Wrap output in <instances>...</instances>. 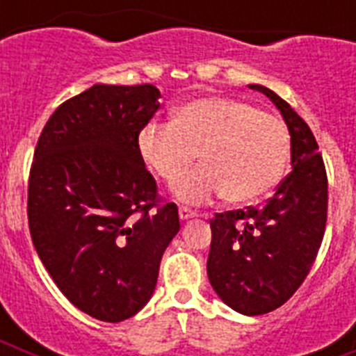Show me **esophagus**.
Returning a JSON list of instances; mask_svg holds the SVG:
<instances>
[{
	"mask_svg": "<svg viewBox=\"0 0 356 356\" xmlns=\"http://www.w3.org/2000/svg\"><path fill=\"white\" fill-rule=\"evenodd\" d=\"M178 216H180L181 221H187V219H193V217H196L197 213L194 212V210L187 209V207H180V210H178Z\"/></svg>",
	"mask_w": 356,
	"mask_h": 356,
	"instance_id": "34e87169",
	"label": "esophagus"
}]
</instances>
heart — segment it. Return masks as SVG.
Returning <instances> with one entry per match:
<instances>
[{"instance_id": "obj_1", "label": "heart", "mask_w": 356, "mask_h": 356, "mask_svg": "<svg viewBox=\"0 0 356 356\" xmlns=\"http://www.w3.org/2000/svg\"><path fill=\"white\" fill-rule=\"evenodd\" d=\"M289 147L284 121L221 96L191 99L172 112L171 122L149 121L137 134L140 160L165 181L175 180L197 151L203 163L172 184V194L191 205L219 194L232 203L260 200L284 175Z\"/></svg>"}]
</instances>
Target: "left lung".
Wrapping results in <instances>:
<instances>
[{"label":"left lung","mask_w":356,"mask_h":356,"mask_svg":"<svg viewBox=\"0 0 356 356\" xmlns=\"http://www.w3.org/2000/svg\"><path fill=\"white\" fill-rule=\"evenodd\" d=\"M291 134V165L262 209L229 210L210 221L207 260L216 294L244 316L276 310L298 291L317 257L326 228L328 180L312 130L287 102L264 85Z\"/></svg>","instance_id":"obj_1"}]
</instances>
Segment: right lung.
<instances>
[{"mask_svg":"<svg viewBox=\"0 0 356 356\" xmlns=\"http://www.w3.org/2000/svg\"><path fill=\"white\" fill-rule=\"evenodd\" d=\"M159 97L149 83L92 85L53 112L30 169L37 254L62 294L105 323L144 308L180 229L178 207H156L155 178L137 153Z\"/></svg>","mask_w":356,"mask_h":356,"instance_id":"add662e5","label":"right lung"}]
</instances>
